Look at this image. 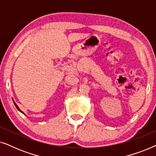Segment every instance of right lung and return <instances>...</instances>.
I'll return each mask as SVG.
<instances>
[{
  "instance_id": "add662e5",
  "label": "right lung",
  "mask_w": 156,
  "mask_h": 156,
  "mask_svg": "<svg viewBox=\"0 0 156 156\" xmlns=\"http://www.w3.org/2000/svg\"><path fill=\"white\" fill-rule=\"evenodd\" d=\"M14 104H15V106H16V108H17V109H18V111H20V112H22V113H23V112H21V111H20V108H18V106H17V105H16V103H15V102H14Z\"/></svg>"
}]
</instances>
